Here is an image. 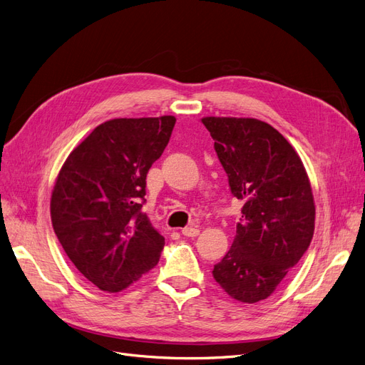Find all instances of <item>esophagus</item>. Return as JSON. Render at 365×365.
Listing matches in <instances>:
<instances>
[{
  "label": "esophagus",
  "mask_w": 365,
  "mask_h": 365,
  "mask_svg": "<svg viewBox=\"0 0 365 365\" xmlns=\"http://www.w3.org/2000/svg\"><path fill=\"white\" fill-rule=\"evenodd\" d=\"M182 234L185 235V237H197L198 234H200V230L197 228V227H185L183 230H182Z\"/></svg>",
  "instance_id": "1"
}]
</instances>
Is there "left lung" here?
<instances>
[{
    "label": "left lung",
    "instance_id": "obj_1",
    "mask_svg": "<svg viewBox=\"0 0 365 365\" xmlns=\"http://www.w3.org/2000/svg\"><path fill=\"white\" fill-rule=\"evenodd\" d=\"M242 219L231 249L213 268L230 297H270L312 242L314 202L299 156L272 125L252 118H204Z\"/></svg>",
    "mask_w": 365,
    "mask_h": 365
}]
</instances>
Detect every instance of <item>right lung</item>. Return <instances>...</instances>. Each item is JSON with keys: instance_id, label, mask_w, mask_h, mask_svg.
<instances>
[{"instance_id": "1", "label": "right lung", "mask_w": 365, "mask_h": 365, "mask_svg": "<svg viewBox=\"0 0 365 365\" xmlns=\"http://www.w3.org/2000/svg\"><path fill=\"white\" fill-rule=\"evenodd\" d=\"M176 118L112 119L62 165L51 216L67 257L95 287L119 292L160 261L164 237L141 212L146 176L168 145Z\"/></svg>"}]
</instances>
